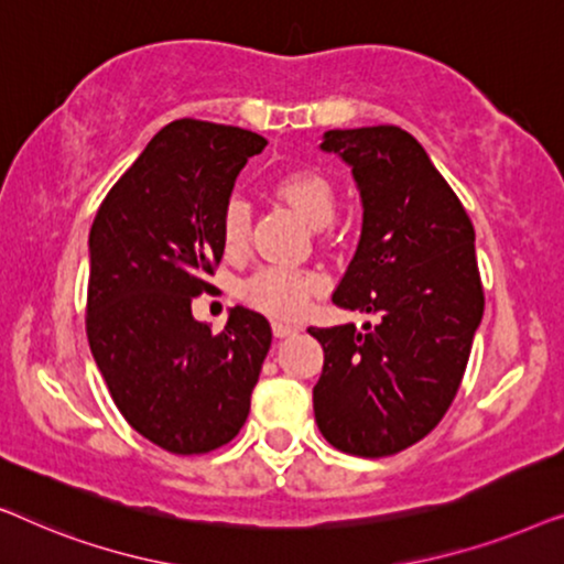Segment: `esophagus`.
Wrapping results in <instances>:
<instances>
[{
  "instance_id": "34e87169",
  "label": "esophagus",
  "mask_w": 564,
  "mask_h": 564,
  "mask_svg": "<svg viewBox=\"0 0 564 564\" xmlns=\"http://www.w3.org/2000/svg\"><path fill=\"white\" fill-rule=\"evenodd\" d=\"M272 330L276 338H284V336H292L297 330V326H292V323H282V321H274L272 323Z\"/></svg>"
}]
</instances>
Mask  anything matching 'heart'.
Wrapping results in <instances>:
<instances>
[{"instance_id": "obj_1", "label": "heart", "mask_w": 564, "mask_h": 564, "mask_svg": "<svg viewBox=\"0 0 564 564\" xmlns=\"http://www.w3.org/2000/svg\"><path fill=\"white\" fill-rule=\"evenodd\" d=\"M276 195L288 199L292 210L321 228L336 215V189L326 176L315 169H288L276 176ZM251 207L241 195H230L220 213V238L228 253L243 251L249 241ZM326 288V276L313 269L264 267L243 284V295L253 307L272 318H300L311 305L315 292Z\"/></svg>"}]
</instances>
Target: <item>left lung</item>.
<instances>
[{
  "label": "left lung",
  "mask_w": 564,
  "mask_h": 564,
  "mask_svg": "<svg viewBox=\"0 0 564 564\" xmlns=\"http://www.w3.org/2000/svg\"><path fill=\"white\" fill-rule=\"evenodd\" d=\"M321 151L351 166L365 210L334 303L380 321L307 328L323 346L315 423L336 449L388 457L434 431L459 390L485 307L475 228L398 126L326 130Z\"/></svg>",
  "instance_id": "left-lung-1"
}]
</instances>
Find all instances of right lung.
Listing matches in <instances>:
<instances>
[{
  "label": "right lung",
  "instance_id": "obj_1",
  "mask_svg": "<svg viewBox=\"0 0 564 564\" xmlns=\"http://www.w3.org/2000/svg\"><path fill=\"white\" fill-rule=\"evenodd\" d=\"M264 145L243 128L169 122L91 223V357L122 419L172 454L213 452L241 431L272 346L269 321L249 307H230L220 334L192 318L226 249L223 205Z\"/></svg>",
  "mask_w": 564,
  "mask_h": 564
}]
</instances>
